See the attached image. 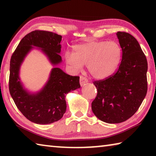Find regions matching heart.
Returning <instances> with one entry per match:
<instances>
[{
  "label": "heart",
  "instance_id": "obj_1",
  "mask_svg": "<svg viewBox=\"0 0 156 156\" xmlns=\"http://www.w3.org/2000/svg\"><path fill=\"white\" fill-rule=\"evenodd\" d=\"M93 60L94 64L95 65H97L100 67H103L105 71L109 72L112 70L113 58L112 55L107 54V52H98L96 54V55H95V56L93 58ZM91 72H93V70H91Z\"/></svg>",
  "mask_w": 156,
  "mask_h": 156
}]
</instances>
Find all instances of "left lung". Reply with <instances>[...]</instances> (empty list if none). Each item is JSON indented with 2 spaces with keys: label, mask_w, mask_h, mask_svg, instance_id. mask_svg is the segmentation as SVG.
Masks as SVG:
<instances>
[{
  "label": "left lung",
  "mask_w": 156,
  "mask_h": 156,
  "mask_svg": "<svg viewBox=\"0 0 156 156\" xmlns=\"http://www.w3.org/2000/svg\"><path fill=\"white\" fill-rule=\"evenodd\" d=\"M61 40V36L51 31H33L20 41L10 60L9 93L20 112L34 123L47 125L61 119L67 108L65 95L80 87L78 76L68 75L56 67L62 62ZM34 48L46 55L54 68L44 87L31 93L24 87L19 74L25 57Z\"/></svg>",
  "instance_id": "obj_1"
}]
</instances>
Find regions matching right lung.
I'll return each instance as SVG.
<instances>
[{
	"instance_id": "right-lung-1",
	"label": "right lung",
	"mask_w": 156,
	"mask_h": 156,
	"mask_svg": "<svg viewBox=\"0 0 156 156\" xmlns=\"http://www.w3.org/2000/svg\"><path fill=\"white\" fill-rule=\"evenodd\" d=\"M122 55L115 74L95 81L96 98L91 109L100 120L109 124L128 120L140 106L147 91V61L140 46L131 34H116Z\"/></svg>"
}]
</instances>
